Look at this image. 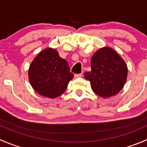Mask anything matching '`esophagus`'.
<instances>
[{"instance_id":"esophagus-1","label":"esophagus","mask_w":147,"mask_h":147,"mask_svg":"<svg viewBox=\"0 0 147 147\" xmlns=\"http://www.w3.org/2000/svg\"><path fill=\"white\" fill-rule=\"evenodd\" d=\"M83 76L82 73H79V74H75V78H81V77Z\"/></svg>"}]
</instances>
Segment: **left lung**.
I'll return each mask as SVG.
<instances>
[{
    "label": "left lung",
    "mask_w": 147,
    "mask_h": 147,
    "mask_svg": "<svg viewBox=\"0 0 147 147\" xmlns=\"http://www.w3.org/2000/svg\"><path fill=\"white\" fill-rule=\"evenodd\" d=\"M127 67L121 57L109 47L97 50L91 59V71L84 73L93 92L102 97L115 95L123 88Z\"/></svg>",
    "instance_id": "1"
}]
</instances>
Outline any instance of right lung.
<instances>
[{
    "instance_id": "right-lung-1",
    "label": "right lung",
    "mask_w": 147,
    "mask_h": 147,
    "mask_svg": "<svg viewBox=\"0 0 147 147\" xmlns=\"http://www.w3.org/2000/svg\"><path fill=\"white\" fill-rule=\"evenodd\" d=\"M28 76L32 88L49 98L63 94L74 78L67 62L52 48L45 49L37 55L30 65Z\"/></svg>"
}]
</instances>
